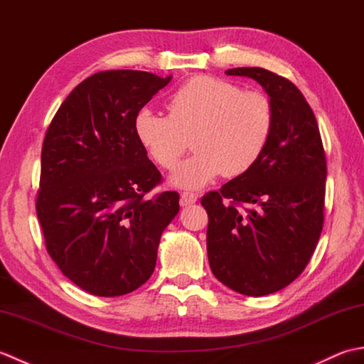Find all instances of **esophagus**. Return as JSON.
Returning a JSON list of instances; mask_svg holds the SVG:
<instances>
[{"mask_svg":"<svg viewBox=\"0 0 364 364\" xmlns=\"http://www.w3.org/2000/svg\"><path fill=\"white\" fill-rule=\"evenodd\" d=\"M198 200L197 194H192V192H183L181 197H180V205L181 206H189V205H194Z\"/></svg>","mask_w":364,"mask_h":364,"instance_id":"1","label":"esophagus"}]
</instances>
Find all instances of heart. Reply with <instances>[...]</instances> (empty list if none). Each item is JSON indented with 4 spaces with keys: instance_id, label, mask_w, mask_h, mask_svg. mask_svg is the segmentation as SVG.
Returning a JSON list of instances; mask_svg holds the SVG:
<instances>
[{
    "instance_id": "b5f03b06",
    "label": "heart",
    "mask_w": 364,
    "mask_h": 364,
    "mask_svg": "<svg viewBox=\"0 0 364 364\" xmlns=\"http://www.w3.org/2000/svg\"><path fill=\"white\" fill-rule=\"evenodd\" d=\"M168 115L142 107L134 134L162 168H173L192 137L196 153L170 175L178 189L196 191L215 176H239L257 164L274 129V107L258 90L210 75L192 76L167 102Z\"/></svg>"
}]
</instances>
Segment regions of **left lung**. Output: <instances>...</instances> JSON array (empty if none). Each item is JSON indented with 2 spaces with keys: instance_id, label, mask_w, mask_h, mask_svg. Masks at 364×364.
<instances>
[{
  "instance_id": "obj_1",
  "label": "left lung",
  "mask_w": 364,
  "mask_h": 364,
  "mask_svg": "<svg viewBox=\"0 0 364 364\" xmlns=\"http://www.w3.org/2000/svg\"><path fill=\"white\" fill-rule=\"evenodd\" d=\"M261 84L274 107V129L249 172L202 198L214 277L244 296L283 289L304 272L323 223L327 162L318 122L294 84L266 68L225 72ZM247 204L250 210L239 212Z\"/></svg>"
}]
</instances>
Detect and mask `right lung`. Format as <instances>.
<instances>
[{
    "label": "right lung",
    "instance_id": "right-lung-1",
    "mask_svg": "<svg viewBox=\"0 0 364 364\" xmlns=\"http://www.w3.org/2000/svg\"><path fill=\"white\" fill-rule=\"evenodd\" d=\"M170 80L141 70L92 75L46 129L36 202L46 250L94 296H123L149 280L162 231L180 211L178 192L146 197L161 173L134 134L136 112Z\"/></svg>",
    "mask_w": 364,
    "mask_h": 364
}]
</instances>
